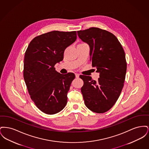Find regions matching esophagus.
I'll return each mask as SVG.
<instances>
[{
	"label": "esophagus",
	"instance_id": "obj_1",
	"mask_svg": "<svg viewBox=\"0 0 149 149\" xmlns=\"http://www.w3.org/2000/svg\"><path fill=\"white\" fill-rule=\"evenodd\" d=\"M75 77H76V78H78L79 77V74H78V73H76L75 74Z\"/></svg>",
	"mask_w": 149,
	"mask_h": 149
}]
</instances>
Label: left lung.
Here are the masks:
<instances>
[{"instance_id": "left-lung-1", "label": "left lung", "mask_w": 149, "mask_h": 149, "mask_svg": "<svg viewBox=\"0 0 149 149\" xmlns=\"http://www.w3.org/2000/svg\"><path fill=\"white\" fill-rule=\"evenodd\" d=\"M79 37L90 46V61L99 72L98 81L80 75L84 84L81 92L86 107L103 113L109 111L118 99L126 77L127 63L124 50L113 33L91 27L77 31Z\"/></svg>"}]
</instances>
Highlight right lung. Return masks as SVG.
<instances>
[{"mask_svg":"<svg viewBox=\"0 0 149 149\" xmlns=\"http://www.w3.org/2000/svg\"><path fill=\"white\" fill-rule=\"evenodd\" d=\"M77 37L76 31H51L35 37L26 51L23 78L31 98L45 113H57L67 103V93L75 75L61 74L54 66L63 60L64 51Z\"/></svg>","mask_w":149,"mask_h":149,"instance_id":"add662e5","label":"right lung"}]
</instances>
